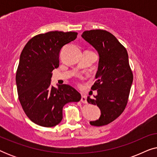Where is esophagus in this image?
<instances>
[{"label":"esophagus","mask_w":157,"mask_h":157,"mask_svg":"<svg viewBox=\"0 0 157 157\" xmlns=\"http://www.w3.org/2000/svg\"><path fill=\"white\" fill-rule=\"evenodd\" d=\"M81 101L83 103V104H86L87 101H86V96L85 95H81Z\"/></svg>","instance_id":"1"}]
</instances>
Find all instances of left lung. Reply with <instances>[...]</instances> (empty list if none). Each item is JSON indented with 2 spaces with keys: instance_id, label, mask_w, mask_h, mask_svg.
I'll return each instance as SVG.
<instances>
[{
  "instance_id": "left-lung-1",
  "label": "left lung",
  "mask_w": 157,
  "mask_h": 157,
  "mask_svg": "<svg viewBox=\"0 0 157 157\" xmlns=\"http://www.w3.org/2000/svg\"><path fill=\"white\" fill-rule=\"evenodd\" d=\"M81 36L99 55L96 81L91 87L97 95L94 98L88 96L87 101L97 105L101 116L90 124L107 125L121 114L128 102L133 74L127 51L113 34L104 30L86 31Z\"/></svg>"
}]
</instances>
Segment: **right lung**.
I'll return each instance as SVG.
<instances>
[{"label": "right lung", "instance_id": "obj_1", "mask_svg": "<svg viewBox=\"0 0 157 157\" xmlns=\"http://www.w3.org/2000/svg\"><path fill=\"white\" fill-rule=\"evenodd\" d=\"M77 34L57 31L38 34L21 53L16 76L18 99L27 117L38 125L56 126L63 119L64 105L81 99V94L69 85L58 89L51 86L53 70L59 66L60 51Z\"/></svg>", "mask_w": 157, "mask_h": 157}]
</instances>
